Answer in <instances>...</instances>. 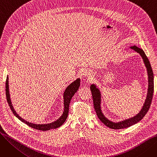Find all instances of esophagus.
I'll use <instances>...</instances> for the list:
<instances>
[{"mask_svg":"<svg viewBox=\"0 0 157 157\" xmlns=\"http://www.w3.org/2000/svg\"><path fill=\"white\" fill-rule=\"evenodd\" d=\"M83 75L85 76H91L92 75V72L89 70H85L83 72Z\"/></svg>","mask_w":157,"mask_h":157,"instance_id":"34e87169","label":"esophagus"}]
</instances>
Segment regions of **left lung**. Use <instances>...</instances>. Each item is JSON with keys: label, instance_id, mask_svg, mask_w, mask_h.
Segmentation results:
<instances>
[{"label": "left lung", "instance_id": "8db88e82", "mask_svg": "<svg viewBox=\"0 0 157 157\" xmlns=\"http://www.w3.org/2000/svg\"><path fill=\"white\" fill-rule=\"evenodd\" d=\"M130 48L141 56L143 62L144 63L145 67H146L148 76V88L147 96L143 108L141 109V111H139V113H138L136 116L130 118L128 119H126L125 120L120 121L119 122H113L109 120L104 116V114H103L101 109V93L100 90L97 87V86L95 84H92L90 86V90H91L92 94L94 108L98 118H99V120L105 126L108 127L109 128L112 129H121L129 127L136 124V123H137L139 121H141L144 118L148 110H149L153 98L154 90V76L150 61L148 60L147 57L146 56L144 52L142 49L138 48L136 45L131 46Z\"/></svg>", "mask_w": 157, "mask_h": 157}]
</instances>
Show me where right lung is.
I'll use <instances>...</instances> for the list:
<instances>
[{
    "mask_svg": "<svg viewBox=\"0 0 157 157\" xmlns=\"http://www.w3.org/2000/svg\"><path fill=\"white\" fill-rule=\"evenodd\" d=\"M8 79H9V78H8V76H7L6 78V98H7L8 104H9L10 108L13 111V114L15 115V117L16 118H18L22 122L25 123V124L30 127L31 128H35L39 130H43V131H46L52 128H56L58 127H60L65 121L68 116L69 109V104H70L71 98L74 96V95L77 92L78 90L79 89V87L80 86V78H78L77 79L73 81L72 83H71L65 90V92L63 93V107H64L63 112V114H62V116L59 119L52 123H47V124H35V123H32L25 120L24 119L21 118L17 113H16V111L13 108V104L11 103V101L10 90H9V80Z\"/></svg>",
    "mask_w": 157,
    "mask_h": 157,
    "instance_id": "obj_1",
    "label": "right lung"
}]
</instances>
